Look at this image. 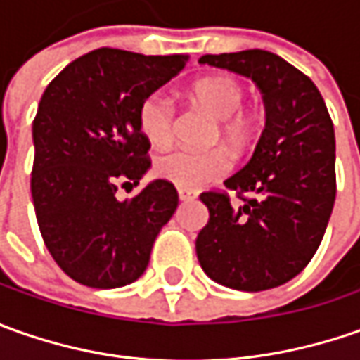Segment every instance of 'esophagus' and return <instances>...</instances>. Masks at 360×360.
<instances>
[{
    "instance_id": "obj_1",
    "label": "esophagus",
    "mask_w": 360,
    "mask_h": 360,
    "mask_svg": "<svg viewBox=\"0 0 360 360\" xmlns=\"http://www.w3.org/2000/svg\"><path fill=\"white\" fill-rule=\"evenodd\" d=\"M178 196H180V200H194L198 194L194 192V190H186V188H178Z\"/></svg>"
}]
</instances>
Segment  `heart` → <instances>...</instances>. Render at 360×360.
Segmentation results:
<instances>
[{
    "label": "heart",
    "mask_w": 360,
    "mask_h": 360,
    "mask_svg": "<svg viewBox=\"0 0 360 360\" xmlns=\"http://www.w3.org/2000/svg\"><path fill=\"white\" fill-rule=\"evenodd\" d=\"M190 98L214 120H220V136L230 146L242 144L248 134V118L238 114L246 100L240 82L229 76H210L196 82ZM138 126L146 140L154 146H166L174 134V104L164 94H150L138 108ZM230 160L222 150L196 152L174 148L156 160L160 178L178 188L198 190L229 172Z\"/></svg>",
    "instance_id": "b5f03b06"
}]
</instances>
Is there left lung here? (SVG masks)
Masks as SVG:
<instances>
[{
    "mask_svg": "<svg viewBox=\"0 0 360 360\" xmlns=\"http://www.w3.org/2000/svg\"><path fill=\"white\" fill-rule=\"evenodd\" d=\"M198 62L252 79L266 108L252 158L224 180L242 204L200 194L210 218L196 238L198 262L229 288L281 286L311 262L335 206V128L325 100L311 77L272 51L208 53Z\"/></svg>",
    "mask_w": 360,
    "mask_h": 360,
    "instance_id": "8db88e82",
    "label": "left lung"
}]
</instances>
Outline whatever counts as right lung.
<instances>
[{"label":"right lung","instance_id":"obj_1","mask_svg":"<svg viewBox=\"0 0 360 360\" xmlns=\"http://www.w3.org/2000/svg\"><path fill=\"white\" fill-rule=\"evenodd\" d=\"M186 62L180 53L100 48L65 65L44 91L32 126V198L49 255L76 283L118 288L138 281L176 212L168 180H152L130 200L116 192L150 168L138 108Z\"/></svg>","mask_w":360,"mask_h":360}]
</instances>
